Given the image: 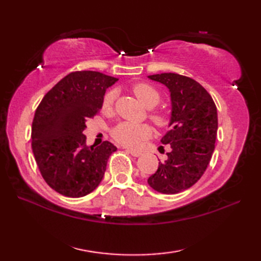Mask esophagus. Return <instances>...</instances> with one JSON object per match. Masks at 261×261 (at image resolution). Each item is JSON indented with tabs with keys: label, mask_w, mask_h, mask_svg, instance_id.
Returning a JSON list of instances; mask_svg holds the SVG:
<instances>
[{
	"label": "esophagus",
	"mask_w": 261,
	"mask_h": 261,
	"mask_svg": "<svg viewBox=\"0 0 261 261\" xmlns=\"http://www.w3.org/2000/svg\"><path fill=\"white\" fill-rule=\"evenodd\" d=\"M126 151L129 152L131 156H134V157H139L140 154H141V152L140 151H137V150H132V149H126Z\"/></svg>",
	"instance_id": "1"
}]
</instances>
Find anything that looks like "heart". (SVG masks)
Returning <instances> with one entry per match:
<instances>
[{
	"label": "heart",
	"mask_w": 261,
	"mask_h": 261,
	"mask_svg": "<svg viewBox=\"0 0 261 261\" xmlns=\"http://www.w3.org/2000/svg\"><path fill=\"white\" fill-rule=\"evenodd\" d=\"M132 92L136 97L148 109H152L160 101L159 93L150 85L146 83H139V84L132 87ZM115 93L113 91L108 92L104 95L102 102L103 111H109L112 109L114 102ZM151 120L159 126H163L167 123L166 116L159 113H152L150 115ZM152 130L148 124H135L130 122H121L112 130V137L121 145L125 147L135 148L139 146L143 140H147L151 136Z\"/></svg>",
	"instance_id": "b5f03b06"
}]
</instances>
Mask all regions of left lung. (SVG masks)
Returning <instances> with one entry per match:
<instances>
[{
	"label": "left lung",
	"instance_id": "1",
	"mask_svg": "<svg viewBox=\"0 0 261 261\" xmlns=\"http://www.w3.org/2000/svg\"><path fill=\"white\" fill-rule=\"evenodd\" d=\"M170 92L169 131L162 143L168 145L167 159L148 184L163 194H177L192 187L206 170L215 148L218 112L210 94L190 77L175 73L148 76Z\"/></svg>",
	"mask_w": 261,
	"mask_h": 261
}]
</instances>
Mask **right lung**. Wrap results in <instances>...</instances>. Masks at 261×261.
<instances>
[{"label":"right lung","mask_w":261,"mask_h":261,"mask_svg":"<svg viewBox=\"0 0 261 261\" xmlns=\"http://www.w3.org/2000/svg\"><path fill=\"white\" fill-rule=\"evenodd\" d=\"M118 79L98 71H73L49 91L32 121V152L38 168L54 191L82 197L102 181L111 153L109 141L86 146V121L102 109L107 88Z\"/></svg>","instance_id":"add662e5"}]
</instances>
